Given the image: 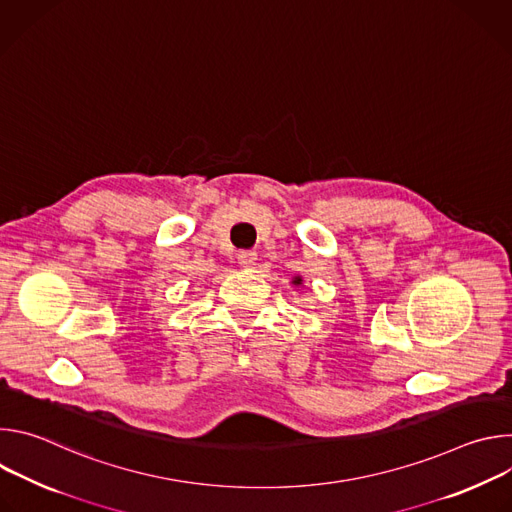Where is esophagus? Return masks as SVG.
<instances>
[{
    "instance_id": "34e87169",
    "label": "esophagus",
    "mask_w": 512,
    "mask_h": 512,
    "mask_svg": "<svg viewBox=\"0 0 512 512\" xmlns=\"http://www.w3.org/2000/svg\"><path fill=\"white\" fill-rule=\"evenodd\" d=\"M237 259H239L241 267H245V269H253L257 265V253L255 251H241Z\"/></svg>"
}]
</instances>
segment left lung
<instances>
[{
    "label": "left lung",
    "instance_id": "left-lung-1",
    "mask_svg": "<svg viewBox=\"0 0 512 512\" xmlns=\"http://www.w3.org/2000/svg\"><path fill=\"white\" fill-rule=\"evenodd\" d=\"M291 285H296V287H302V285H304V279H302V275H296L294 279H291Z\"/></svg>",
    "mask_w": 512,
    "mask_h": 512
}]
</instances>
